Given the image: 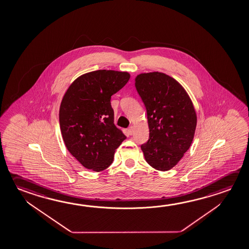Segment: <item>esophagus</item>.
<instances>
[{
	"mask_svg": "<svg viewBox=\"0 0 249 249\" xmlns=\"http://www.w3.org/2000/svg\"><path fill=\"white\" fill-rule=\"evenodd\" d=\"M126 131H127V134L129 135H133V133H134V127L133 126H129L127 129H126Z\"/></svg>",
	"mask_w": 249,
	"mask_h": 249,
	"instance_id": "1",
	"label": "esophagus"
}]
</instances>
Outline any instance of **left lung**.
<instances>
[{"label": "left lung", "mask_w": 249, "mask_h": 249, "mask_svg": "<svg viewBox=\"0 0 249 249\" xmlns=\"http://www.w3.org/2000/svg\"><path fill=\"white\" fill-rule=\"evenodd\" d=\"M135 88L147 110L149 138L141 148L147 163L167 171L188 150L196 131V111L183 88L159 72L141 73Z\"/></svg>", "instance_id": "left-lung-1"}]
</instances>
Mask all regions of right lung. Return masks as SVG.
Segmentation results:
<instances>
[{
	"label": "right lung",
	"instance_id": "right-lung-1",
	"mask_svg": "<svg viewBox=\"0 0 249 249\" xmlns=\"http://www.w3.org/2000/svg\"><path fill=\"white\" fill-rule=\"evenodd\" d=\"M130 78L126 72L96 70L70 85L60 107L62 138L83 167L100 172L109 167L114 151L126 138L114 124L111 96Z\"/></svg>",
	"mask_w": 249,
	"mask_h": 249
}]
</instances>
